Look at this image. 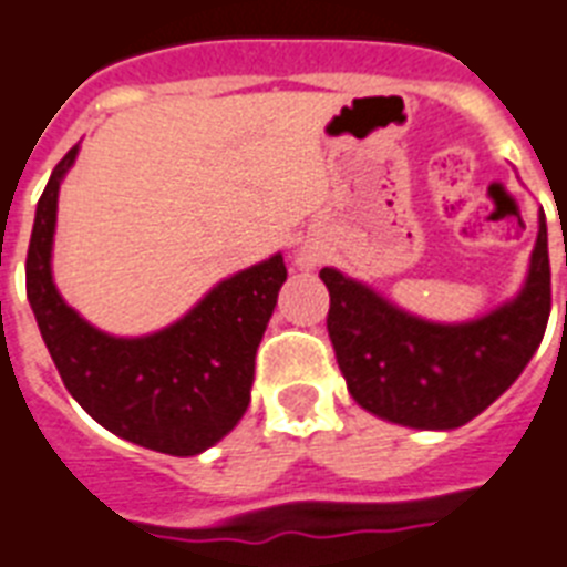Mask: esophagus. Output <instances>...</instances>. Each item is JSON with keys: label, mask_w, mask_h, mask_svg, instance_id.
I'll return each mask as SVG.
<instances>
[{"label": "esophagus", "mask_w": 567, "mask_h": 567, "mask_svg": "<svg viewBox=\"0 0 567 567\" xmlns=\"http://www.w3.org/2000/svg\"><path fill=\"white\" fill-rule=\"evenodd\" d=\"M297 265L302 270H313L317 265H320V256L313 254V250H299L297 254Z\"/></svg>", "instance_id": "obj_1"}]
</instances>
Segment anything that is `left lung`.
<instances>
[{
    "instance_id": "1",
    "label": "left lung",
    "mask_w": 567,
    "mask_h": 567,
    "mask_svg": "<svg viewBox=\"0 0 567 567\" xmlns=\"http://www.w3.org/2000/svg\"><path fill=\"white\" fill-rule=\"evenodd\" d=\"M320 279L331 297L328 337L351 398L409 430H458L516 383L545 337L548 225L539 210L516 297L467 322L423 320L337 268H322Z\"/></svg>"
}]
</instances>
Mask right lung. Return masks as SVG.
Wrapping results in <instances>:
<instances>
[{"label": "right lung", "mask_w": 567, "mask_h": 567, "mask_svg": "<svg viewBox=\"0 0 567 567\" xmlns=\"http://www.w3.org/2000/svg\"><path fill=\"white\" fill-rule=\"evenodd\" d=\"M80 144L54 166L37 204L25 261L28 302L71 398L109 432L166 455H198L241 421L261 334L288 279L282 254L227 276L181 320L117 337L83 320L56 291L51 250L60 184Z\"/></svg>", "instance_id": "right-lung-1"}]
</instances>
